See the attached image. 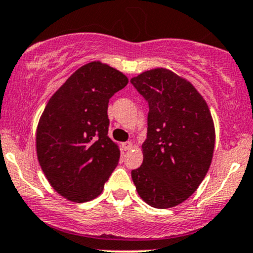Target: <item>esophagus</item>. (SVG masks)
Masks as SVG:
<instances>
[{
    "instance_id": "obj_1",
    "label": "esophagus",
    "mask_w": 253,
    "mask_h": 253,
    "mask_svg": "<svg viewBox=\"0 0 253 253\" xmlns=\"http://www.w3.org/2000/svg\"><path fill=\"white\" fill-rule=\"evenodd\" d=\"M133 147H134V145H133V142L128 141V142L124 143V148H125V150H131L132 148H133Z\"/></svg>"
}]
</instances>
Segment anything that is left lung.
<instances>
[{"instance_id":"left-lung-1","label":"left lung","mask_w":253,"mask_h":253,"mask_svg":"<svg viewBox=\"0 0 253 253\" xmlns=\"http://www.w3.org/2000/svg\"><path fill=\"white\" fill-rule=\"evenodd\" d=\"M149 104L143 164L132 170L136 190L147 205L171 208L198 188L211 167L215 129L203 96L168 68L131 79Z\"/></svg>"}]
</instances>
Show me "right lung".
I'll use <instances>...</instances> for the list:
<instances>
[{"instance_id":"add662e5","label":"right lung","mask_w":253,"mask_h":253,"mask_svg":"<svg viewBox=\"0 0 253 253\" xmlns=\"http://www.w3.org/2000/svg\"><path fill=\"white\" fill-rule=\"evenodd\" d=\"M127 83L116 68L93 61L47 101L37 127V155L45 177L66 200L96 198L116 168L120 149L108 136V105Z\"/></svg>"}]
</instances>
